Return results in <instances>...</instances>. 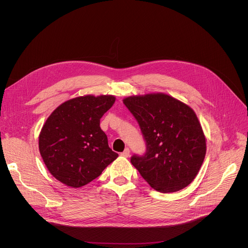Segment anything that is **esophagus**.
Listing matches in <instances>:
<instances>
[{"label": "esophagus", "mask_w": 248, "mask_h": 248, "mask_svg": "<svg viewBox=\"0 0 248 248\" xmlns=\"http://www.w3.org/2000/svg\"><path fill=\"white\" fill-rule=\"evenodd\" d=\"M129 152H130L129 149H128V148H125L124 151L121 153V155H122L123 157H128V156H129Z\"/></svg>", "instance_id": "esophagus-1"}]
</instances>
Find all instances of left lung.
Returning a JSON list of instances; mask_svg holds the SVG:
<instances>
[{
    "label": "left lung",
    "mask_w": 248,
    "mask_h": 248,
    "mask_svg": "<svg viewBox=\"0 0 248 248\" xmlns=\"http://www.w3.org/2000/svg\"><path fill=\"white\" fill-rule=\"evenodd\" d=\"M123 101L146 141V153L133 155L131 164L157 191L186 187L206 154V138L194 111L164 93L129 96Z\"/></svg>",
    "instance_id": "1"
}]
</instances>
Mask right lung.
Returning a JSON list of instances; mask_svg holds the SVG:
<instances>
[{
	"label": "right lung",
	"mask_w": 248,
	"mask_h": 248,
	"mask_svg": "<svg viewBox=\"0 0 248 248\" xmlns=\"http://www.w3.org/2000/svg\"><path fill=\"white\" fill-rule=\"evenodd\" d=\"M116 101L113 95H85L65 101L49 116L39 134V151L51 174L70 187H81L118 158L100 127Z\"/></svg>",
	"instance_id": "obj_1"
}]
</instances>
